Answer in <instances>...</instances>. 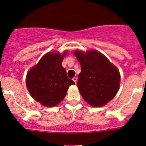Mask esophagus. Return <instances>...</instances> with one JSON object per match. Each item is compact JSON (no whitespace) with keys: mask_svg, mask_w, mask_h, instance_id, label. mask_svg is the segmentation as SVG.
Wrapping results in <instances>:
<instances>
[{"mask_svg":"<svg viewBox=\"0 0 146 146\" xmlns=\"http://www.w3.org/2000/svg\"><path fill=\"white\" fill-rule=\"evenodd\" d=\"M73 81H74V82H75V83H77V80H78V78H76V77H74V78H73Z\"/></svg>","mask_w":146,"mask_h":146,"instance_id":"1","label":"esophagus"}]
</instances>
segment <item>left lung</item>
I'll return each instance as SVG.
<instances>
[{
  "label": "left lung",
  "mask_w": 146,
  "mask_h": 146,
  "mask_svg": "<svg viewBox=\"0 0 146 146\" xmlns=\"http://www.w3.org/2000/svg\"><path fill=\"white\" fill-rule=\"evenodd\" d=\"M80 64L78 87L87 104L94 107L106 105L117 94L120 76L118 69L99 52L74 51Z\"/></svg>",
  "instance_id": "8db88e82"
}]
</instances>
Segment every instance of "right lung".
I'll return each mask as SVG.
<instances>
[{
  "mask_svg": "<svg viewBox=\"0 0 146 146\" xmlns=\"http://www.w3.org/2000/svg\"><path fill=\"white\" fill-rule=\"evenodd\" d=\"M66 53L46 54L27 73L26 83L29 93L42 106L53 107L59 104L65 97L69 86L75 85L61 65Z\"/></svg>",
  "mask_w": 146,
  "mask_h": 146,
  "instance_id": "right-lung-1",
  "label": "right lung"
}]
</instances>
